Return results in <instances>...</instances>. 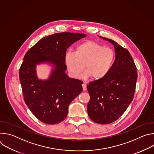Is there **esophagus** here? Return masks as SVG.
<instances>
[{
  "label": "esophagus",
  "instance_id": "34e87169",
  "mask_svg": "<svg viewBox=\"0 0 154 154\" xmlns=\"http://www.w3.org/2000/svg\"><path fill=\"white\" fill-rule=\"evenodd\" d=\"M82 87H83V90L86 91V83L85 82H83L82 84Z\"/></svg>",
  "mask_w": 154,
  "mask_h": 154
}]
</instances>
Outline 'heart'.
Here are the masks:
<instances>
[{"mask_svg": "<svg viewBox=\"0 0 154 154\" xmlns=\"http://www.w3.org/2000/svg\"><path fill=\"white\" fill-rule=\"evenodd\" d=\"M114 59L112 49L92 41L81 44L75 52H68L65 55V62L71 75L78 77L85 64L86 71L83 77H90L93 80L103 78L110 70Z\"/></svg>", "mask_w": 154, "mask_h": 154, "instance_id": "obj_1", "label": "heart"}]
</instances>
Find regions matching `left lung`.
<instances>
[{"label":"left lung","instance_id":"obj_1","mask_svg":"<svg viewBox=\"0 0 154 154\" xmlns=\"http://www.w3.org/2000/svg\"><path fill=\"white\" fill-rule=\"evenodd\" d=\"M100 37L114 45L116 58L103 78L88 85L90 100L87 111L94 122L107 124L118 119L132 101L138 75L130 52L115 41Z\"/></svg>","mask_w":154,"mask_h":154}]
</instances>
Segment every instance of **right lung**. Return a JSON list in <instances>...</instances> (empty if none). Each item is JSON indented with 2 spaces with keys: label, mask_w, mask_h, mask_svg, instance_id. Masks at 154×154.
<instances>
[{
  "label": "right lung",
  "mask_w": 154,
  "mask_h": 154,
  "mask_svg": "<svg viewBox=\"0 0 154 154\" xmlns=\"http://www.w3.org/2000/svg\"><path fill=\"white\" fill-rule=\"evenodd\" d=\"M86 36L83 33L62 32L39 40L24 57L19 69V80L24 100L32 113L41 122L56 124L64 120L69 103L82 91V80L69 78L65 73L66 50ZM48 62L54 69L47 80L36 75V64Z\"/></svg>",
  "instance_id": "obj_1"
}]
</instances>
